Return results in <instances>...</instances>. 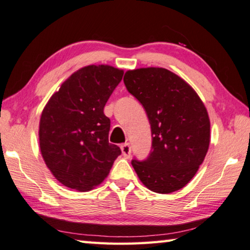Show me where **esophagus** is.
Wrapping results in <instances>:
<instances>
[{"mask_svg":"<svg viewBox=\"0 0 250 250\" xmlns=\"http://www.w3.org/2000/svg\"><path fill=\"white\" fill-rule=\"evenodd\" d=\"M121 151H122V154H124L125 158H130L131 146L129 143H124V145L121 146Z\"/></svg>","mask_w":250,"mask_h":250,"instance_id":"esophagus-1","label":"esophagus"}]
</instances>
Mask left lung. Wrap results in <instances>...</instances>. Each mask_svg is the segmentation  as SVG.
Here are the masks:
<instances>
[{
	"label": "left lung",
	"instance_id": "1",
	"mask_svg": "<svg viewBox=\"0 0 250 250\" xmlns=\"http://www.w3.org/2000/svg\"><path fill=\"white\" fill-rule=\"evenodd\" d=\"M124 82L151 125L152 149L146 160H132L134 171L152 192L181 189L208 150L210 124L204 104L188 83L166 68L128 70Z\"/></svg>",
	"mask_w": 250,
	"mask_h": 250
}]
</instances>
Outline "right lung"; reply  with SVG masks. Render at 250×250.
I'll return each instance as SVG.
<instances>
[{
  "mask_svg": "<svg viewBox=\"0 0 250 250\" xmlns=\"http://www.w3.org/2000/svg\"><path fill=\"white\" fill-rule=\"evenodd\" d=\"M124 70L109 65L79 69L50 97L40 121L46 166L62 185L90 191L108 176L120 147L109 143L110 119L104 108Z\"/></svg>",
  "mask_w": 250,
  "mask_h": 250,
  "instance_id": "obj_1",
  "label": "right lung"
}]
</instances>
